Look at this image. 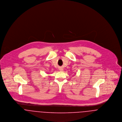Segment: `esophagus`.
<instances>
[{
	"instance_id": "1",
	"label": "esophagus",
	"mask_w": 122,
	"mask_h": 122,
	"mask_svg": "<svg viewBox=\"0 0 122 122\" xmlns=\"http://www.w3.org/2000/svg\"><path fill=\"white\" fill-rule=\"evenodd\" d=\"M59 70H60V71H63V69L62 68H60L59 69Z\"/></svg>"
}]
</instances>
